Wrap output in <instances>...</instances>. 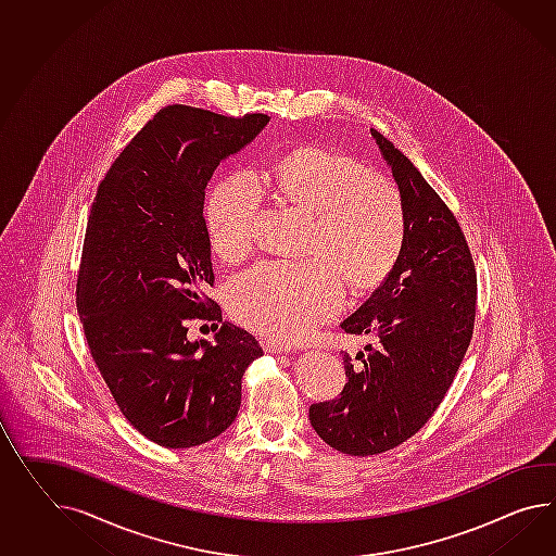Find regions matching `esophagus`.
<instances>
[{
    "label": "esophagus",
    "mask_w": 556,
    "mask_h": 556,
    "mask_svg": "<svg viewBox=\"0 0 556 556\" xmlns=\"http://www.w3.org/2000/svg\"><path fill=\"white\" fill-rule=\"evenodd\" d=\"M262 346H264L268 353H288V351H292V346H290V344H286L285 341L268 339V337H264V339H262Z\"/></svg>",
    "instance_id": "obj_1"
}]
</instances>
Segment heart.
<instances>
[{
    "label": "heart",
    "mask_w": 556,
    "mask_h": 556,
    "mask_svg": "<svg viewBox=\"0 0 556 556\" xmlns=\"http://www.w3.org/2000/svg\"><path fill=\"white\" fill-rule=\"evenodd\" d=\"M264 184L278 198L313 217L304 262H260L228 286L236 320L262 334L300 341L341 308L344 282L367 290L383 282L405 238V210L397 187L367 175L353 159L300 149L280 159ZM262 187L250 173L231 175L207 203L215 254L242 260L254 245Z\"/></svg>",
    "instance_id": "b5f03b06"
}]
</instances>
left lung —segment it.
Listing matches in <instances>:
<instances>
[{
	"label": "left lung",
	"mask_w": 556,
	"mask_h": 556,
	"mask_svg": "<svg viewBox=\"0 0 556 556\" xmlns=\"http://www.w3.org/2000/svg\"><path fill=\"white\" fill-rule=\"evenodd\" d=\"M397 184L405 238L397 262L341 328L377 339L356 361L342 355L341 397L311 405L314 431L341 454L397 447L440 407L468 351L476 316V268L454 214L409 159L370 128Z\"/></svg>",
	"instance_id": "obj_1"
}]
</instances>
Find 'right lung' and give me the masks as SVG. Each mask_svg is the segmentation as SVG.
I'll return each mask as SVG.
<instances>
[{
  "instance_id": "add662e5",
  "label": "right lung",
  "mask_w": 556,
  "mask_h": 556,
  "mask_svg": "<svg viewBox=\"0 0 556 556\" xmlns=\"http://www.w3.org/2000/svg\"><path fill=\"white\" fill-rule=\"evenodd\" d=\"M268 123L167 106L114 161L90 210L76 285L88 349L130 426L163 447L224 433L242 403L243 370L262 356L231 323L214 342H189L186 323L222 321L203 292L214 286L205 187Z\"/></svg>"
}]
</instances>
